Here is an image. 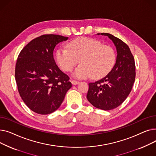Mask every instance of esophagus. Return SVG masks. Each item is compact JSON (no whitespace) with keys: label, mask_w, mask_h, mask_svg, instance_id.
<instances>
[{"label":"esophagus","mask_w":156,"mask_h":156,"mask_svg":"<svg viewBox=\"0 0 156 156\" xmlns=\"http://www.w3.org/2000/svg\"><path fill=\"white\" fill-rule=\"evenodd\" d=\"M71 83H72L73 85H77L79 83V81H76V80H73L71 81Z\"/></svg>","instance_id":"obj_1"}]
</instances>
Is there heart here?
Wrapping results in <instances>:
<instances>
[{"label":"heart","instance_id":"heart-1","mask_svg":"<svg viewBox=\"0 0 156 156\" xmlns=\"http://www.w3.org/2000/svg\"><path fill=\"white\" fill-rule=\"evenodd\" d=\"M68 47L57 50V60L64 71H71L80 61L81 64L73 73L75 78L84 79L92 76L94 79L103 78L115 64L116 55L114 48L103 45L98 40L77 38L70 42Z\"/></svg>","mask_w":156,"mask_h":156}]
</instances>
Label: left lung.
<instances>
[{
    "mask_svg": "<svg viewBox=\"0 0 156 156\" xmlns=\"http://www.w3.org/2000/svg\"><path fill=\"white\" fill-rule=\"evenodd\" d=\"M117 50L116 62L112 70L102 79L88 84V101L94 107L109 111L118 107L129 94L135 79V63L129 47L119 38L108 33Z\"/></svg>",
    "mask_w": 156,
    "mask_h": 156,
    "instance_id": "left-lung-1",
    "label": "left lung"
}]
</instances>
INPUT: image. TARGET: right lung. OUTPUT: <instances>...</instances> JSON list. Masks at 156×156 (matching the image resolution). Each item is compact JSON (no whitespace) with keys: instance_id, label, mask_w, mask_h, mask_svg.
<instances>
[{"instance_id":"obj_1","label":"right lung","mask_w":156,"mask_h":156,"mask_svg":"<svg viewBox=\"0 0 156 156\" xmlns=\"http://www.w3.org/2000/svg\"><path fill=\"white\" fill-rule=\"evenodd\" d=\"M68 37L43 35L32 40L20 52L15 79L22 100L34 112L51 114L58 109L72 87L69 77L56 65L53 52Z\"/></svg>"}]
</instances>
